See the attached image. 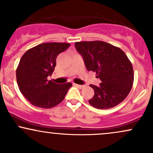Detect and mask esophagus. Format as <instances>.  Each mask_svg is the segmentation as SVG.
Segmentation results:
<instances>
[{"label": "esophagus", "instance_id": "obj_1", "mask_svg": "<svg viewBox=\"0 0 153 153\" xmlns=\"http://www.w3.org/2000/svg\"><path fill=\"white\" fill-rule=\"evenodd\" d=\"M74 85H75V86H77L78 88H82L84 87V85H78V84H75V83H74Z\"/></svg>", "mask_w": 153, "mask_h": 153}]
</instances>
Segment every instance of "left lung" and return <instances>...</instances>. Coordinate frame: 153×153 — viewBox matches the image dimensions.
Segmentation results:
<instances>
[{
	"mask_svg": "<svg viewBox=\"0 0 153 153\" xmlns=\"http://www.w3.org/2000/svg\"><path fill=\"white\" fill-rule=\"evenodd\" d=\"M86 69L96 72L101 82L90 85L94 96L88 101L99 109L114 107L130 92L134 82L133 68L127 56L119 47L102 41L75 42Z\"/></svg>",
	"mask_w": 153,
	"mask_h": 153,
	"instance_id": "obj_1",
	"label": "left lung"
}]
</instances>
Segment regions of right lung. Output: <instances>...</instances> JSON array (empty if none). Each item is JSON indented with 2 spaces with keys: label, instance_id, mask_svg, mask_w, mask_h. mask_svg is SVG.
I'll use <instances>...</instances> for the list:
<instances>
[{
  "label": "right lung",
  "instance_id": "obj_1",
  "mask_svg": "<svg viewBox=\"0 0 153 153\" xmlns=\"http://www.w3.org/2000/svg\"><path fill=\"white\" fill-rule=\"evenodd\" d=\"M70 46L69 43H42L29 49L22 57L16 69L17 83L32 105L50 108L65 99L72 83L57 84L47 77L53 73L58 54Z\"/></svg>",
  "mask_w": 153,
  "mask_h": 153
}]
</instances>
